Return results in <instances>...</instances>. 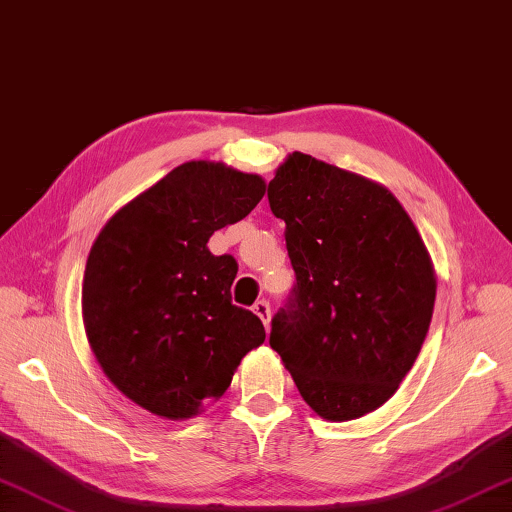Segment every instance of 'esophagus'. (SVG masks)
Wrapping results in <instances>:
<instances>
[{
    "label": "esophagus",
    "mask_w": 512,
    "mask_h": 512,
    "mask_svg": "<svg viewBox=\"0 0 512 512\" xmlns=\"http://www.w3.org/2000/svg\"><path fill=\"white\" fill-rule=\"evenodd\" d=\"M253 313H255L259 319H262L264 326L270 324V304L266 302V299H259V302H255Z\"/></svg>",
    "instance_id": "1"
}]
</instances>
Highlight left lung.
I'll use <instances>...</instances> for the list:
<instances>
[{"label": "left lung", "instance_id": "8db88e82", "mask_svg": "<svg viewBox=\"0 0 512 512\" xmlns=\"http://www.w3.org/2000/svg\"><path fill=\"white\" fill-rule=\"evenodd\" d=\"M268 202L297 277L270 348L322 419L373 413L413 368L433 317L424 239L386 186L299 150L275 168Z\"/></svg>", "mask_w": 512, "mask_h": 512}]
</instances>
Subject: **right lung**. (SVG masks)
Here are the masks:
<instances>
[{
    "label": "right lung",
    "mask_w": 512,
    "mask_h": 512,
    "mask_svg": "<svg viewBox=\"0 0 512 512\" xmlns=\"http://www.w3.org/2000/svg\"><path fill=\"white\" fill-rule=\"evenodd\" d=\"M266 182L224 162H186L130 199L99 230L82 284L88 344L130 402L190 419L219 399L262 346V319L230 302L237 262L208 239L244 219Z\"/></svg>",
    "instance_id": "add662e5"
}]
</instances>
